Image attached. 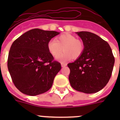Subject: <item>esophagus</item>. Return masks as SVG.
Segmentation results:
<instances>
[{"mask_svg": "<svg viewBox=\"0 0 120 120\" xmlns=\"http://www.w3.org/2000/svg\"><path fill=\"white\" fill-rule=\"evenodd\" d=\"M67 64L65 63H61V66H62V67H65V66H67Z\"/></svg>", "mask_w": 120, "mask_h": 120, "instance_id": "1", "label": "esophagus"}]
</instances>
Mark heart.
Masks as SVG:
<instances>
[{"label": "heart", "instance_id": "1", "mask_svg": "<svg viewBox=\"0 0 120 120\" xmlns=\"http://www.w3.org/2000/svg\"><path fill=\"white\" fill-rule=\"evenodd\" d=\"M63 48L64 53L58 58L61 62L77 59L84 51L83 42L77 40L76 37L70 34H64L55 40H51L47 44V49L50 53L56 58L61 53Z\"/></svg>", "mask_w": 120, "mask_h": 120}]
</instances>
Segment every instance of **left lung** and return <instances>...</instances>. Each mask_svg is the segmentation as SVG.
Returning <instances> with one entry per match:
<instances>
[{"label": "left lung", "instance_id": "8db88e82", "mask_svg": "<svg viewBox=\"0 0 120 120\" xmlns=\"http://www.w3.org/2000/svg\"><path fill=\"white\" fill-rule=\"evenodd\" d=\"M84 44L82 55L72 63L69 81L76 91L92 94L102 90L111 78L115 58L106 41L93 33L76 32Z\"/></svg>", "mask_w": 120, "mask_h": 120}]
</instances>
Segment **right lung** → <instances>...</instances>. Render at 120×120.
Masks as SVG:
<instances>
[{
    "label": "right lung",
    "mask_w": 120,
    "mask_h": 120,
    "mask_svg": "<svg viewBox=\"0 0 120 120\" xmlns=\"http://www.w3.org/2000/svg\"><path fill=\"white\" fill-rule=\"evenodd\" d=\"M56 31L34 29L15 40L8 58V68L15 87L22 93L37 96L50 89L61 64L53 60L47 49Z\"/></svg>",
    "instance_id": "right-lung-1"
}]
</instances>
